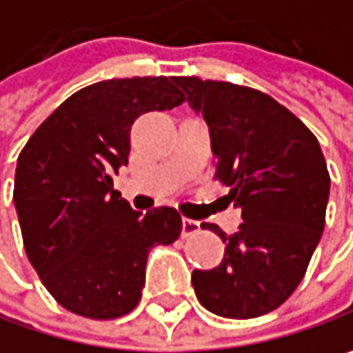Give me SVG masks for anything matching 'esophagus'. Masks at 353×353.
<instances>
[{"mask_svg":"<svg viewBox=\"0 0 353 353\" xmlns=\"http://www.w3.org/2000/svg\"><path fill=\"white\" fill-rule=\"evenodd\" d=\"M196 233H200V223L192 221V219H183L181 221V237H192Z\"/></svg>","mask_w":353,"mask_h":353,"instance_id":"obj_1","label":"esophagus"}]
</instances>
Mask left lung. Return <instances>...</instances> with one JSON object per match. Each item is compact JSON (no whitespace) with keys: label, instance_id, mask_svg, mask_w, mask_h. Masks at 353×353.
I'll use <instances>...</instances> for the list:
<instances>
[{"label":"left lung","instance_id":"left-lung-1","mask_svg":"<svg viewBox=\"0 0 353 353\" xmlns=\"http://www.w3.org/2000/svg\"><path fill=\"white\" fill-rule=\"evenodd\" d=\"M208 124L216 174L241 208L239 233L202 223L225 243V259L194 270L204 309L253 319L278 309L301 284L325 229L331 179L315 134L274 98L227 81L176 77Z\"/></svg>","mask_w":353,"mask_h":353}]
</instances>
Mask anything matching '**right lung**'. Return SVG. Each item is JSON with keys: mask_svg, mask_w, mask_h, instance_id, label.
Returning <instances> with one entry per match:
<instances>
[{"mask_svg": "<svg viewBox=\"0 0 353 353\" xmlns=\"http://www.w3.org/2000/svg\"><path fill=\"white\" fill-rule=\"evenodd\" d=\"M181 102L172 77L100 81L65 100L22 149L14 204L24 249L67 311L90 319L130 313L149 249L179 237L176 208L132 210L110 176L128 163L132 122Z\"/></svg>", "mask_w": 353, "mask_h": 353, "instance_id": "right-lung-1", "label": "right lung"}]
</instances>
